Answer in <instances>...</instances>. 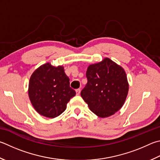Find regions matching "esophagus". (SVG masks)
<instances>
[{
    "mask_svg": "<svg viewBox=\"0 0 160 160\" xmlns=\"http://www.w3.org/2000/svg\"><path fill=\"white\" fill-rule=\"evenodd\" d=\"M75 92H76V94H77V95H80L81 90H80V89H78L75 90Z\"/></svg>",
    "mask_w": 160,
    "mask_h": 160,
    "instance_id": "34e87169",
    "label": "esophagus"
}]
</instances>
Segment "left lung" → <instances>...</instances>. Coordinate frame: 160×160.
<instances>
[{
	"label": "left lung",
	"instance_id": "1",
	"mask_svg": "<svg viewBox=\"0 0 160 160\" xmlns=\"http://www.w3.org/2000/svg\"><path fill=\"white\" fill-rule=\"evenodd\" d=\"M86 76L88 83L80 94L92 112L104 118L114 115L122 107L129 83L121 66L106 57L89 65Z\"/></svg>",
	"mask_w": 160,
	"mask_h": 160
}]
</instances>
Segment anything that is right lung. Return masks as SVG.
Wrapping results in <instances>:
<instances>
[{
    "mask_svg": "<svg viewBox=\"0 0 160 160\" xmlns=\"http://www.w3.org/2000/svg\"><path fill=\"white\" fill-rule=\"evenodd\" d=\"M28 97L34 109L44 117L54 118L66 108L75 95L62 66L44 63L34 71L28 83Z\"/></svg>",
    "mask_w": 160,
    "mask_h": 160,
    "instance_id": "add662e5",
    "label": "right lung"
}]
</instances>
